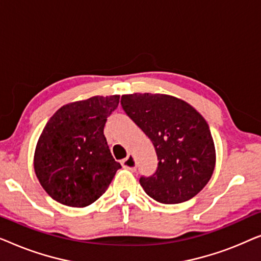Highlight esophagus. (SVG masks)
Listing matches in <instances>:
<instances>
[{
	"mask_svg": "<svg viewBox=\"0 0 261 261\" xmlns=\"http://www.w3.org/2000/svg\"><path fill=\"white\" fill-rule=\"evenodd\" d=\"M121 164H122L123 169L130 171H135V169H137V163H135V159L132 155H128L126 159H123L122 162H121Z\"/></svg>",
	"mask_w": 261,
	"mask_h": 261,
	"instance_id": "obj_1",
	"label": "esophagus"
}]
</instances>
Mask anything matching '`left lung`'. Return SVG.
I'll return each mask as SVG.
<instances>
[{
    "mask_svg": "<svg viewBox=\"0 0 261 261\" xmlns=\"http://www.w3.org/2000/svg\"><path fill=\"white\" fill-rule=\"evenodd\" d=\"M128 116L151 139L158 169L141 177L149 197L176 204L195 197L208 184L216 164V151L209 126L191 105L166 94L122 95Z\"/></svg>",
    "mask_w": 261,
    "mask_h": 261,
    "instance_id": "8db88e82",
    "label": "left lung"
}]
</instances>
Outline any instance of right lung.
I'll use <instances>...</instances> for the list:
<instances>
[{
	"label": "right lung",
	"mask_w": 261,
	"mask_h": 261,
	"mask_svg": "<svg viewBox=\"0 0 261 261\" xmlns=\"http://www.w3.org/2000/svg\"><path fill=\"white\" fill-rule=\"evenodd\" d=\"M120 95L92 96L60 107L42 129L34 151V172L55 201L84 208L101 197L120 163L103 134Z\"/></svg>",
	"instance_id": "1"
}]
</instances>
